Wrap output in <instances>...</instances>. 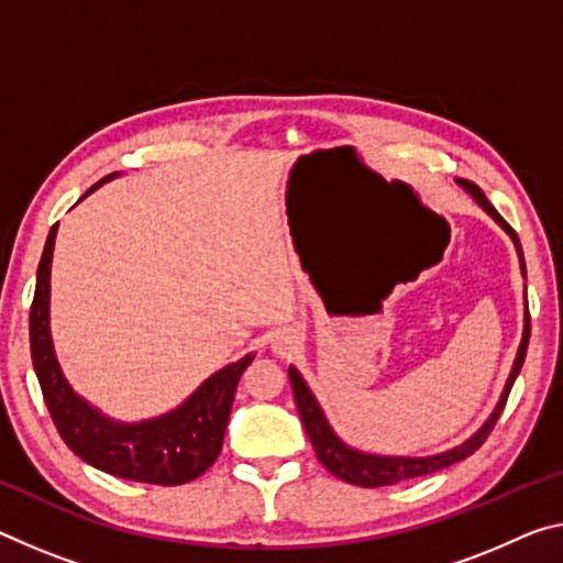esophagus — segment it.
<instances>
[{
	"label": "esophagus",
	"mask_w": 563,
	"mask_h": 563,
	"mask_svg": "<svg viewBox=\"0 0 563 563\" xmlns=\"http://www.w3.org/2000/svg\"><path fill=\"white\" fill-rule=\"evenodd\" d=\"M292 345H296V335H292L290 330H283V333L273 341V351L278 355H288L292 351Z\"/></svg>",
	"instance_id": "obj_1"
}]
</instances>
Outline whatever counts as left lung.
Instances as JSON below:
<instances>
[{"instance_id":"left-lung-1","label":"left lung","mask_w":563,"mask_h":563,"mask_svg":"<svg viewBox=\"0 0 563 563\" xmlns=\"http://www.w3.org/2000/svg\"><path fill=\"white\" fill-rule=\"evenodd\" d=\"M459 185L466 192H471V198H474L481 205V208H484L488 216L494 218L498 225L506 230L508 235H511L514 245H516V253H519V257H521V271L526 275L521 243H519V238H516L514 228L508 225V222L501 216H498L496 208L488 202V198H486L484 190H481L478 185L468 183V180H459ZM529 335H531V318H529V308H526L523 335H521L519 353H516L511 376H508V380H506V388H504V394H501V400H498V404H496L494 413L488 416V421L481 426L478 431L471 435L468 441H463L461 445H456V449H451V451L435 453V456H423V459L376 456V453H363V451L351 449V445H345L333 433V428L328 426L323 410H320L316 396L310 394V388L306 386V380H302L300 373L290 365L288 376H290L292 396H296V406H298L300 421H302V426H306V433H308V439H310V443H313V449L318 453V461L323 463V466L330 471V474L347 481V484L363 486V488H378V486H394V484H400V481L433 474V471L449 468V466H453V463L468 459L471 453H476L481 445H484V441L488 439V433L494 431L498 416H501V410L506 406V398H508V394H511L514 380H516V376H519V371H521V365H523L526 347H529Z\"/></svg>"}]
</instances>
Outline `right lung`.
Segmentation results:
<instances>
[{"label": "right lung", "instance_id": "right-lung-1", "mask_svg": "<svg viewBox=\"0 0 563 563\" xmlns=\"http://www.w3.org/2000/svg\"><path fill=\"white\" fill-rule=\"evenodd\" d=\"M112 177L114 173L102 177L100 183L89 187L87 195ZM55 238L57 225H52L37 267V288H34L30 310V345L44 404L49 408L62 441L89 466L128 481H140V484L180 486L202 476L220 456L240 376L255 355L247 353L238 363L212 373L183 406L159 418L142 423H120L102 416L75 394L52 345L49 271Z\"/></svg>", "mask_w": 563, "mask_h": 563}]
</instances>
